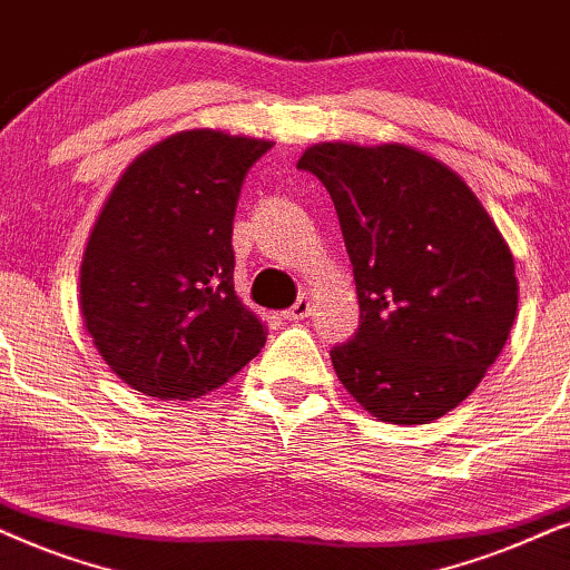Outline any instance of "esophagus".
<instances>
[{"mask_svg":"<svg viewBox=\"0 0 570 570\" xmlns=\"http://www.w3.org/2000/svg\"><path fill=\"white\" fill-rule=\"evenodd\" d=\"M309 313H313V302H309V297L302 294V297L294 302L289 309H284V318L286 321H305Z\"/></svg>","mask_w":570,"mask_h":570,"instance_id":"1","label":"esophagus"}]
</instances>
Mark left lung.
Masks as SVG:
<instances>
[{
    "mask_svg": "<svg viewBox=\"0 0 570 570\" xmlns=\"http://www.w3.org/2000/svg\"><path fill=\"white\" fill-rule=\"evenodd\" d=\"M297 168L334 199L360 328L331 350L373 417L429 423L458 407L500 357L518 309L513 252L450 165L407 144L321 141Z\"/></svg>",
    "mask_w": 570,
    "mask_h": 570,
    "instance_id": "left-lung-1",
    "label": "left lung"
}]
</instances>
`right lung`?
<instances>
[{
	"mask_svg": "<svg viewBox=\"0 0 570 570\" xmlns=\"http://www.w3.org/2000/svg\"><path fill=\"white\" fill-rule=\"evenodd\" d=\"M268 139L191 128L124 170L81 261V315L136 392L191 400L226 384L268 328L234 289V213Z\"/></svg>",
	"mask_w": 570,
	"mask_h": 570,
	"instance_id": "1",
	"label": "right lung"
}]
</instances>
